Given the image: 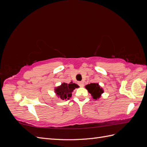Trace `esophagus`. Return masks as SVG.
<instances>
[{
  "label": "esophagus",
  "instance_id": "34e87169",
  "mask_svg": "<svg viewBox=\"0 0 147 147\" xmlns=\"http://www.w3.org/2000/svg\"><path fill=\"white\" fill-rule=\"evenodd\" d=\"M78 84H79V86H80V87H83V86H84V83H83V82H78Z\"/></svg>",
  "mask_w": 147,
  "mask_h": 147
}]
</instances>
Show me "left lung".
Here are the masks:
<instances>
[{
    "mask_svg": "<svg viewBox=\"0 0 147 147\" xmlns=\"http://www.w3.org/2000/svg\"><path fill=\"white\" fill-rule=\"evenodd\" d=\"M85 88L90 93L93 99L97 100L99 99L102 94L104 92V89L102 88L97 83H92L86 84Z\"/></svg>",
    "mask_w": 147,
    "mask_h": 147,
    "instance_id": "8db88e82",
    "label": "left lung"
}]
</instances>
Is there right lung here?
<instances>
[{"instance_id": "1", "label": "right lung", "mask_w": 147, "mask_h": 147, "mask_svg": "<svg viewBox=\"0 0 147 147\" xmlns=\"http://www.w3.org/2000/svg\"><path fill=\"white\" fill-rule=\"evenodd\" d=\"M77 84L71 82L69 84L63 83L61 85L55 88V92L56 96L63 100H69L72 97V92L75 88H78Z\"/></svg>"}]
</instances>
